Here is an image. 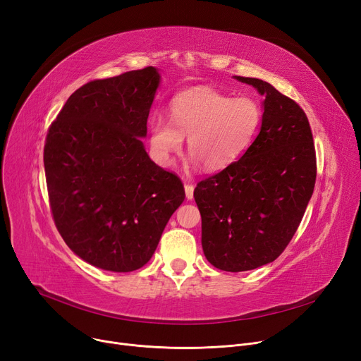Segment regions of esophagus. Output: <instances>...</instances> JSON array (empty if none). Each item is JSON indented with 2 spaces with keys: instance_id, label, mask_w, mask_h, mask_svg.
Listing matches in <instances>:
<instances>
[{
  "instance_id": "obj_1",
  "label": "esophagus",
  "mask_w": 361,
  "mask_h": 361,
  "mask_svg": "<svg viewBox=\"0 0 361 361\" xmlns=\"http://www.w3.org/2000/svg\"><path fill=\"white\" fill-rule=\"evenodd\" d=\"M184 190H185V196H187V199H193L195 184H192V183H184Z\"/></svg>"
}]
</instances>
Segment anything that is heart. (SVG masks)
Here are the masks:
<instances>
[{
    "mask_svg": "<svg viewBox=\"0 0 361 361\" xmlns=\"http://www.w3.org/2000/svg\"><path fill=\"white\" fill-rule=\"evenodd\" d=\"M169 114L171 118L158 116L150 121V146L158 161L173 162L188 136V164L200 162L211 173L234 164L252 146L263 121L257 99L234 98L211 87L180 92L169 104Z\"/></svg>",
    "mask_w": 361,
    "mask_h": 361,
    "instance_id": "obj_1",
    "label": "heart"
}]
</instances>
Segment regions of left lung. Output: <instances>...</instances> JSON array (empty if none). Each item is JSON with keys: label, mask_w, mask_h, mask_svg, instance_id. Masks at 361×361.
I'll return each instance as SVG.
<instances>
[{"label": "left lung", "mask_w": 361, "mask_h": 361, "mask_svg": "<svg viewBox=\"0 0 361 361\" xmlns=\"http://www.w3.org/2000/svg\"><path fill=\"white\" fill-rule=\"evenodd\" d=\"M235 79L264 97L260 133L238 161L195 188L203 253L226 272L256 269L286 250L316 183V150L306 112L267 82Z\"/></svg>", "instance_id": "8db88e82"}]
</instances>
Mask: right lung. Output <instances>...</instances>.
Here are the masks:
<instances>
[{"label":"right lung","mask_w":361,"mask_h":361,"mask_svg":"<svg viewBox=\"0 0 361 361\" xmlns=\"http://www.w3.org/2000/svg\"><path fill=\"white\" fill-rule=\"evenodd\" d=\"M158 86L155 67L92 80L48 130L44 165L56 230L105 271L145 267L185 197L180 177L150 161L140 140Z\"/></svg>","instance_id":"add662e5"}]
</instances>
